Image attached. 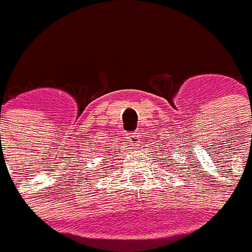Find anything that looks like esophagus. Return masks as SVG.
Wrapping results in <instances>:
<instances>
[{
	"mask_svg": "<svg viewBox=\"0 0 252 252\" xmlns=\"http://www.w3.org/2000/svg\"><path fill=\"white\" fill-rule=\"evenodd\" d=\"M129 139H131L132 143H135V141L140 140V139H139V135H137V133H132V135L129 136Z\"/></svg>",
	"mask_w": 252,
	"mask_h": 252,
	"instance_id": "1",
	"label": "esophagus"
}]
</instances>
